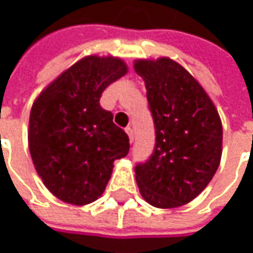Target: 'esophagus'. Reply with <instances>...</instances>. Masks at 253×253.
I'll use <instances>...</instances> for the list:
<instances>
[{"label": "esophagus", "instance_id": "esophagus-1", "mask_svg": "<svg viewBox=\"0 0 253 253\" xmlns=\"http://www.w3.org/2000/svg\"><path fill=\"white\" fill-rule=\"evenodd\" d=\"M126 132L128 138H130V142H132L134 141V130H132L131 127H126Z\"/></svg>", "mask_w": 253, "mask_h": 253}]
</instances>
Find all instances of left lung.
<instances>
[{
  "label": "left lung",
  "instance_id": "obj_1",
  "mask_svg": "<svg viewBox=\"0 0 253 253\" xmlns=\"http://www.w3.org/2000/svg\"><path fill=\"white\" fill-rule=\"evenodd\" d=\"M156 130L152 156L135 165L143 199L160 209L191 202L210 183L222 154V125L210 97L169 58L137 61Z\"/></svg>",
  "mask_w": 253,
  "mask_h": 253
}]
</instances>
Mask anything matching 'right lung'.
<instances>
[{
  "label": "right lung",
  "mask_w": 253,
  "mask_h": 253,
  "mask_svg": "<svg viewBox=\"0 0 253 253\" xmlns=\"http://www.w3.org/2000/svg\"><path fill=\"white\" fill-rule=\"evenodd\" d=\"M126 73L118 58L90 55L63 72L32 105L31 157L58 199L73 205L96 201L110 180L114 161L128 153V135L100 105L104 89Z\"/></svg>",
  "instance_id": "obj_1"
}]
</instances>
